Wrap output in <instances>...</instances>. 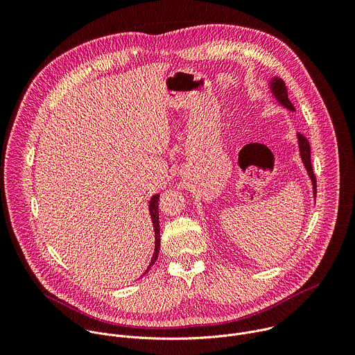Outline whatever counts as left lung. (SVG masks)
Listing matches in <instances>:
<instances>
[{"mask_svg":"<svg viewBox=\"0 0 355 355\" xmlns=\"http://www.w3.org/2000/svg\"><path fill=\"white\" fill-rule=\"evenodd\" d=\"M268 91H270L271 96L277 101L278 105H281L282 108H285V110H288L291 112H295V108H293V105L291 104V101L288 98L285 83L279 77L272 76V77L268 78ZM296 140H297L300 160H302L303 167H305V170H306V173L309 175V180L312 182L313 198H316V177L313 174V168H312V163H311V146H309V141L306 140L305 136H302L300 133L296 135Z\"/></svg>","mask_w":355,"mask_h":355,"instance_id":"left-lung-1","label":"left lung"}]
</instances>
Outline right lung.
<instances>
[{"label":"right lung","mask_w":355,"mask_h":355,"mask_svg":"<svg viewBox=\"0 0 355 355\" xmlns=\"http://www.w3.org/2000/svg\"><path fill=\"white\" fill-rule=\"evenodd\" d=\"M159 199H160V193H155L153 196L150 198L148 200V214L151 218V223H153V230H155V252L153 257H151L146 271L143 272V275H146L148 272V270L153 267V264L156 263L157 257H159V251H160V223H159ZM141 275V277H143Z\"/></svg>","instance_id":"obj_1"}]
</instances>
